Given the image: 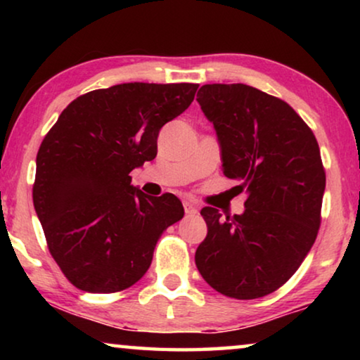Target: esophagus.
Wrapping results in <instances>:
<instances>
[{"label": "esophagus", "instance_id": "esophagus-1", "mask_svg": "<svg viewBox=\"0 0 360 360\" xmlns=\"http://www.w3.org/2000/svg\"><path fill=\"white\" fill-rule=\"evenodd\" d=\"M184 208H185V213L186 214H196L198 213V208H196V205L191 203V201H185L184 203Z\"/></svg>", "mask_w": 360, "mask_h": 360}]
</instances>
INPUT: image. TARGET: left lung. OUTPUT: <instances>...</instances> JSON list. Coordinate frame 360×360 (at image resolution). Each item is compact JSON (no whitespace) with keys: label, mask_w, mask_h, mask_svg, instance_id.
Masks as SVG:
<instances>
[{"label":"left lung","mask_w":360,"mask_h":360,"mask_svg":"<svg viewBox=\"0 0 360 360\" xmlns=\"http://www.w3.org/2000/svg\"><path fill=\"white\" fill-rule=\"evenodd\" d=\"M196 101L213 122L223 174L248 195L243 214L201 210L208 234L196 267L226 297H265L297 272L316 239L326 186L316 137L292 106L244 83L203 85Z\"/></svg>","instance_id":"8db88e82"}]
</instances>
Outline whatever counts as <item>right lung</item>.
Returning <instances> with one entry per match:
<instances>
[{"mask_svg": "<svg viewBox=\"0 0 360 360\" xmlns=\"http://www.w3.org/2000/svg\"><path fill=\"white\" fill-rule=\"evenodd\" d=\"M195 83H121L73 100L36 159L34 208L49 250L83 292L129 288L150 267L157 240L184 218L175 195L149 196L131 172L154 160L165 122L193 101Z\"/></svg>", "mask_w": 360, "mask_h": 360, "instance_id": "add662e5", "label": "right lung"}]
</instances>
